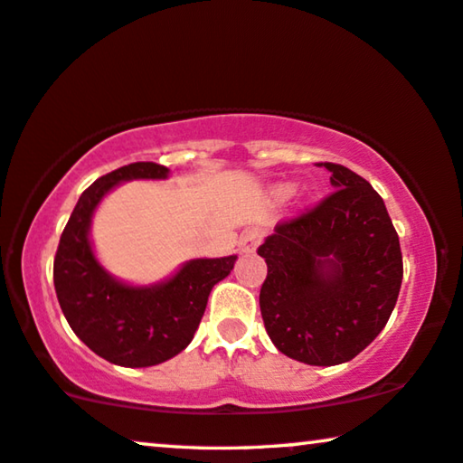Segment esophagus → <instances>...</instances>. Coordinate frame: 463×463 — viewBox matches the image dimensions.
Listing matches in <instances>:
<instances>
[{"mask_svg": "<svg viewBox=\"0 0 463 463\" xmlns=\"http://www.w3.org/2000/svg\"><path fill=\"white\" fill-rule=\"evenodd\" d=\"M260 240H263V232L257 230V227H250V230L242 232V236H240V250L252 254L259 248Z\"/></svg>", "mask_w": 463, "mask_h": 463, "instance_id": "esophagus-1", "label": "esophagus"}]
</instances>
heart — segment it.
<instances>
[{
    "label": "heart",
    "instance_id": "b5f03b06",
    "mask_svg": "<svg viewBox=\"0 0 463 463\" xmlns=\"http://www.w3.org/2000/svg\"><path fill=\"white\" fill-rule=\"evenodd\" d=\"M297 190H298V185L294 182H281L278 185H273L271 194H273V198L278 200V203H284V200L292 198L294 194H297Z\"/></svg>",
    "mask_w": 463,
    "mask_h": 463
}]
</instances>
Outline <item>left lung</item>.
<instances>
[{
    "label": "left lung",
    "instance_id": "left-lung-1",
    "mask_svg": "<svg viewBox=\"0 0 463 463\" xmlns=\"http://www.w3.org/2000/svg\"><path fill=\"white\" fill-rule=\"evenodd\" d=\"M332 196L259 246L260 315L271 343L307 365H340L384 330L403 279L399 236L380 194L343 165Z\"/></svg>",
    "mask_w": 463,
    "mask_h": 463
}]
</instances>
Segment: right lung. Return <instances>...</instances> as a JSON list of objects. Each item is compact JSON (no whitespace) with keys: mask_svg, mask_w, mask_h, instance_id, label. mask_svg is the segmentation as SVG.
I'll return each mask as SVG.
<instances>
[{"mask_svg":"<svg viewBox=\"0 0 463 463\" xmlns=\"http://www.w3.org/2000/svg\"><path fill=\"white\" fill-rule=\"evenodd\" d=\"M171 171L131 163L99 177L79 196L53 259V286L66 321L99 357L120 367H150L192 343L213 286L230 276L238 257L190 259L154 284L118 279L99 263L91 219L109 194L125 182H163Z\"/></svg>","mask_w":463,"mask_h":463,"instance_id":"add662e5","label":"right lung"}]
</instances>
